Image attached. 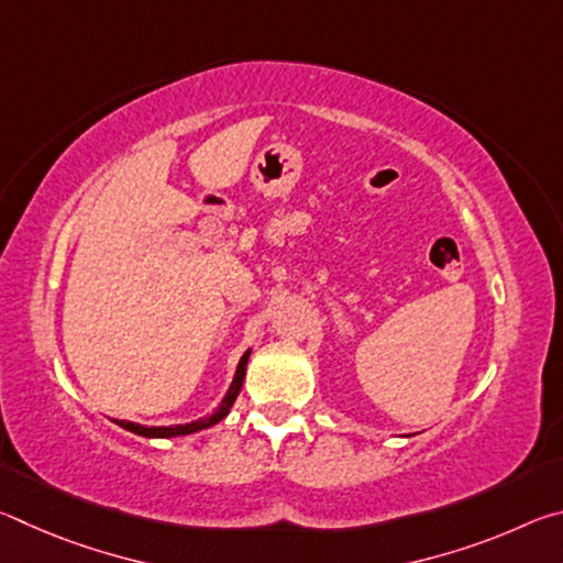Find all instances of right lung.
<instances>
[{"instance_id": "add662e5", "label": "right lung", "mask_w": 563, "mask_h": 563, "mask_svg": "<svg viewBox=\"0 0 563 563\" xmlns=\"http://www.w3.org/2000/svg\"><path fill=\"white\" fill-rule=\"evenodd\" d=\"M247 357H251V350L243 352L241 362H238V369H235V377L231 387H228L225 397L221 399V405H218L216 412L211 417H203V419H196V422H188V424H170V427H146V424H136V422H129V419H117V424L123 427V430H129L133 434H141V437H151V440H166V437H180V434H194V432H201L208 430V427H213L221 422V419L231 412V407L235 402V397L241 395V387H243V379H245V367H247Z\"/></svg>"}]
</instances>
